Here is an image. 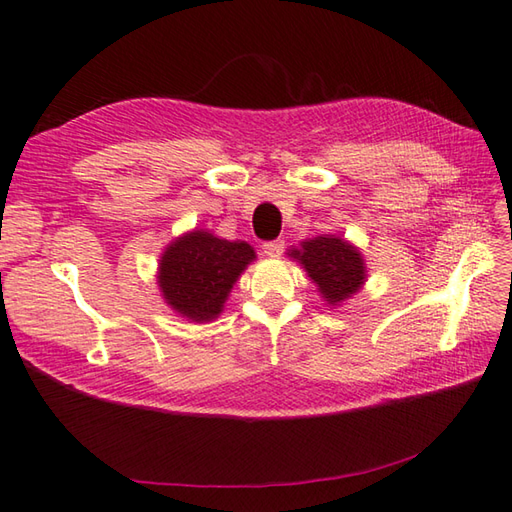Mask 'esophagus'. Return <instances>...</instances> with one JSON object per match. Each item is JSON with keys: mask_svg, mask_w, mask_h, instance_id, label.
<instances>
[{"mask_svg": "<svg viewBox=\"0 0 512 512\" xmlns=\"http://www.w3.org/2000/svg\"><path fill=\"white\" fill-rule=\"evenodd\" d=\"M262 250L266 257H279L284 253V239H273V242H264Z\"/></svg>", "mask_w": 512, "mask_h": 512, "instance_id": "34e87169", "label": "esophagus"}]
</instances>
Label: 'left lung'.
Listing matches in <instances>:
<instances>
[{"instance_id": "1", "label": "left lung", "mask_w": 512, "mask_h": 512, "mask_svg": "<svg viewBox=\"0 0 512 512\" xmlns=\"http://www.w3.org/2000/svg\"><path fill=\"white\" fill-rule=\"evenodd\" d=\"M290 257L304 264L310 279L319 286L328 304H339L357 293L364 284V259L344 239L335 235L315 237L304 242L302 248H295Z\"/></svg>"}]
</instances>
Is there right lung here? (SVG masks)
Listing matches in <instances>:
<instances>
[{
  "label": "right lung",
  "instance_id": "1",
  "mask_svg": "<svg viewBox=\"0 0 512 512\" xmlns=\"http://www.w3.org/2000/svg\"><path fill=\"white\" fill-rule=\"evenodd\" d=\"M255 259L246 242H228L204 230L175 239L159 259V286L166 302L193 322H208L242 270Z\"/></svg>",
  "mask_w": 512,
  "mask_h": 512
}]
</instances>
